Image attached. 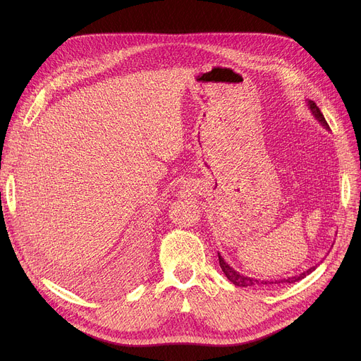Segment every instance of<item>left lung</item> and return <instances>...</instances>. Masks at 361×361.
Wrapping results in <instances>:
<instances>
[{"instance_id":"8db88e82","label":"left lung","mask_w":361,"mask_h":361,"mask_svg":"<svg viewBox=\"0 0 361 361\" xmlns=\"http://www.w3.org/2000/svg\"><path fill=\"white\" fill-rule=\"evenodd\" d=\"M307 106H309V109L312 111V114L314 116V118L324 126L325 128H328L329 130V126H328V123H326V120H325V117H324V114L320 112V109H319V106L313 102V101H309L307 99ZM218 259H219V267H221V269H222V272L225 274V276L228 278V281L230 282H233L234 286H237V287H243V288H250V287H268V286H274V283H294V282H297V281H301L302 278H306L307 275H310L317 267H312L310 269H307V271H305V272H301V274H298V275H295V276H290V278H283V279H279V281H260V279H256V278H250V276H245V275H243V274H240V272H237L234 268H231L228 263H226L225 260H224V257L218 253Z\"/></svg>"}]
</instances>
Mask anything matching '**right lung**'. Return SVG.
<instances>
[{"label":"right lung","instance_id":"right-lung-1","mask_svg":"<svg viewBox=\"0 0 361 361\" xmlns=\"http://www.w3.org/2000/svg\"><path fill=\"white\" fill-rule=\"evenodd\" d=\"M137 249H139V252H137V253H142V252H140V250H142V247H139V245H137ZM137 256H139V255H137ZM139 257H140V259H142V255H140V256H139Z\"/></svg>","mask_w":361,"mask_h":361}]
</instances>
